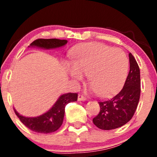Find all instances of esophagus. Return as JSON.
I'll list each match as a JSON object with an SVG mask.
<instances>
[{"label":"esophagus","instance_id":"34e87169","mask_svg":"<svg viewBox=\"0 0 157 157\" xmlns=\"http://www.w3.org/2000/svg\"><path fill=\"white\" fill-rule=\"evenodd\" d=\"M77 99H78V101H83V102H84V101L87 100V99H86V97H84L83 96H82V95H79L78 98H77Z\"/></svg>","mask_w":157,"mask_h":157}]
</instances>
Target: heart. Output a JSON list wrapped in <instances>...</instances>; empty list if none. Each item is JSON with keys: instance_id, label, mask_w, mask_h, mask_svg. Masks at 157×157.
I'll list each match as a JSON object with an SVG mask.
<instances>
[{"instance_id": "1", "label": "heart", "mask_w": 157, "mask_h": 157, "mask_svg": "<svg viewBox=\"0 0 157 157\" xmlns=\"http://www.w3.org/2000/svg\"><path fill=\"white\" fill-rule=\"evenodd\" d=\"M73 61L65 64L67 74L74 81L79 82L88 74L91 83L86 91L109 97L116 93L128 75V58L120 48H112L100 42H90L77 47Z\"/></svg>"}]
</instances>
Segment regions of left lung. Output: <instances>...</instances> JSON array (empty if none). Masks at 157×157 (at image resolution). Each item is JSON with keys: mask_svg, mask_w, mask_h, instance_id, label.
<instances>
[{"mask_svg": "<svg viewBox=\"0 0 157 157\" xmlns=\"http://www.w3.org/2000/svg\"><path fill=\"white\" fill-rule=\"evenodd\" d=\"M129 62L130 71L122 90L109 100L99 102L100 112L93 121L100 129L112 130L124 125L137 109L140 95V68L131 53Z\"/></svg>", "mask_w": 157, "mask_h": 157, "instance_id": "obj_1", "label": "left lung"}]
</instances>
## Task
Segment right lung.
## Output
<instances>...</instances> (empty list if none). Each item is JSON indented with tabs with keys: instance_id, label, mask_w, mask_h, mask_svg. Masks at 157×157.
<instances>
[{
	"instance_id": "1",
	"label": "right lung",
	"mask_w": 157,
	"mask_h": 157,
	"mask_svg": "<svg viewBox=\"0 0 157 157\" xmlns=\"http://www.w3.org/2000/svg\"><path fill=\"white\" fill-rule=\"evenodd\" d=\"M67 43V40L65 39H39L32 42L29 47L50 50L61 48ZM77 100V93H68L61 95L52 108L37 117L23 116L17 112L15 109L14 112L21 122L30 130L41 134H49L56 131L62 124L67 104L71 102H76Z\"/></svg>"
}]
</instances>
